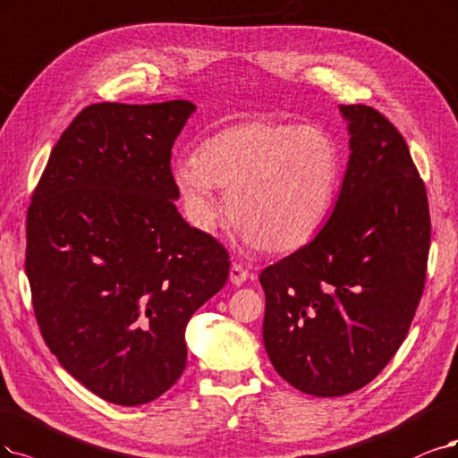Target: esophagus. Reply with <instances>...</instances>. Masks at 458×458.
Returning a JSON list of instances; mask_svg holds the SVG:
<instances>
[{
	"mask_svg": "<svg viewBox=\"0 0 458 458\" xmlns=\"http://www.w3.org/2000/svg\"><path fill=\"white\" fill-rule=\"evenodd\" d=\"M250 277V274L247 272V269L242 266V264H238V262H233L232 264V267H230V281L233 283V284H243L247 279Z\"/></svg>",
	"mask_w": 458,
	"mask_h": 458,
	"instance_id": "34e87169",
	"label": "esophagus"
}]
</instances>
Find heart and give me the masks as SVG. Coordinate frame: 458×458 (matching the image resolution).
I'll return each instance as SVG.
<instances>
[{
  "label": "heart",
  "mask_w": 458,
  "mask_h": 458,
  "mask_svg": "<svg viewBox=\"0 0 458 458\" xmlns=\"http://www.w3.org/2000/svg\"><path fill=\"white\" fill-rule=\"evenodd\" d=\"M174 184L186 216L209 230L226 192L232 225L272 255L308 245L323 230L340 189L342 160L334 140L313 126L250 121L203 140L174 162Z\"/></svg>",
  "instance_id": "obj_1"
}]
</instances>
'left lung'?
<instances>
[{"instance_id":"8db88e82","label":"left lung","mask_w":458,"mask_h":458,"mask_svg":"<svg viewBox=\"0 0 458 458\" xmlns=\"http://www.w3.org/2000/svg\"><path fill=\"white\" fill-rule=\"evenodd\" d=\"M349 162L315 240L260 274L262 337L277 374L330 398L359 391L394 357L425 289L428 199L398 130L340 106Z\"/></svg>"}]
</instances>
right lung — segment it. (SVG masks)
<instances>
[{"instance_id": "right-lung-1", "label": "right lung", "mask_w": 458, "mask_h": 458, "mask_svg": "<svg viewBox=\"0 0 458 458\" xmlns=\"http://www.w3.org/2000/svg\"><path fill=\"white\" fill-rule=\"evenodd\" d=\"M194 111L189 99L82 109L28 209L26 276L45 342L116 405L174 386L186 323L228 279L225 247L175 208L169 160Z\"/></svg>"}]
</instances>
